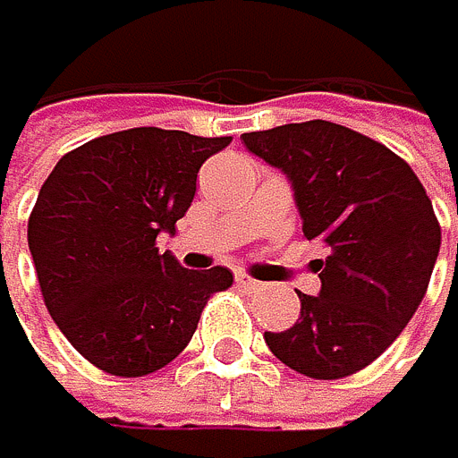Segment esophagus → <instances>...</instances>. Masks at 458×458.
Instances as JSON below:
<instances>
[{"mask_svg": "<svg viewBox=\"0 0 458 458\" xmlns=\"http://www.w3.org/2000/svg\"><path fill=\"white\" fill-rule=\"evenodd\" d=\"M234 284H238L241 289H246V293H255V289H260L264 284L255 281V278H249L246 272H234Z\"/></svg>", "mask_w": 458, "mask_h": 458, "instance_id": "1", "label": "esophagus"}]
</instances>
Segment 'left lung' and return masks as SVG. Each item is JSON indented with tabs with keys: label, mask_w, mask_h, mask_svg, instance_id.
I'll return each instance as SVG.
<instances>
[{
	"label": "left lung",
	"mask_w": 458,
	"mask_h": 458,
	"mask_svg": "<svg viewBox=\"0 0 458 458\" xmlns=\"http://www.w3.org/2000/svg\"><path fill=\"white\" fill-rule=\"evenodd\" d=\"M241 140L286 174L304 238L327 246L312 264L318 295L298 293L301 318L264 333L267 347L310 378L359 373L402 335L428 293L442 229L425 186L387 146L327 120Z\"/></svg>",
	"instance_id": "8db88e82"
}]
</instances>
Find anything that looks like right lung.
<instances>
[{"label":"right lung","mask_w":458,"mask_h":458,"mask_svg":"<svg viewBox=\"0 0 458 458\" xmlns=\"http://www.w3.org/2000/svg\"><path fill=\"white\" fill-rule=\"evenodd\" d=\"M229 137L129 129L54 165L28 220L45 307L71 347L111 376H148L186 350L226 267L183 269L157 249Z\"/></svg>","instance_id":"obj_1"}]
</instances>
